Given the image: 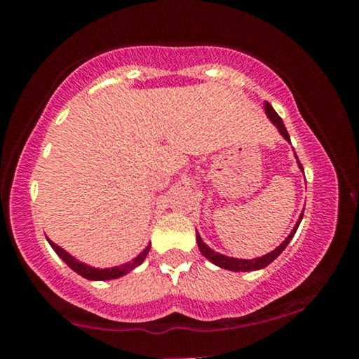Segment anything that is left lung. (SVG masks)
<instances>
[{
  "mask_svg": "<svg viewBox=\"0 0 359 359\" xmlns=\"http://www.w3.org/2000/svg\"><path fill=\"white\" fill-rule=\"evenodd\" d=\"M265 113H266V116L270 118V121L273 123V125L278 128V131H280V133H282V137L285 138L287 142H290V137H288V133H287V128H285V125H283L282 118L278 116V114H277V111H275L273 108H271V104H270V102H265ZM295 156H297V155H295ZM297 162H299V160H297ZM299 167H300V170L304 172V168H302V165H300V162H299ZM302 216H304V212L300 214V217H299L297 224H295V228L292 229V233L288 234V236L285 238V241H283L282 245H280L277 250H273V251H271V253L265 255V257H262V258H253V259H238V258H231V257H224V255H221V253H216V251L209 248V246L205 245V243H204L203 240H201L199 233L196 234L197 246H199L201 253H203L204 257L209 259V262H212L214 265L221 266V269L231 270V271H253V270L265 269L266 265H270V263L273 262V259L277 258L278 255L282 253V251L287 248V245H288V243H290L292 238H294L295 231H297V228H299L300 221H302Z\"/></svg>",
  "mask_w": 359,
  "mask_h": 359,
  "instance_id": "1",
  "label": "left lung"
}]
</instances>
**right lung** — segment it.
<instances>
[{
    "label": "right lung",
    "mask_w": 359,
    "mask_h": 359,
    "mask_svg": "<svg viewBox=\"0 0 359 359\" xmlns=\"http://www.w3.org/2000/svg\"><path fill=\"white\" fill-rule=\"evenodd\" d=\"M48 243H50V246L53 248V251H55V253L59 255V257L64 259V262L67 263V265L71 266V269L76 271V273H79L81 277H84V278H88V280H113V278L123 277V275H126L128 271H131L133 269H137L138 265H142L143 259L147 258L148 251H150V246H147V248L143 250L142 253H140L138 257L133 259V262H128V263H125V265H121V266H113V269L101 270V269H93V266H88V265H84V263L77 262L76 258H72L71 255L67 253V251L62 250L60 246L55 245V243H52L50 240H48Z\"/></svg>",
    "instance_id": "1"
}]
</instances>
